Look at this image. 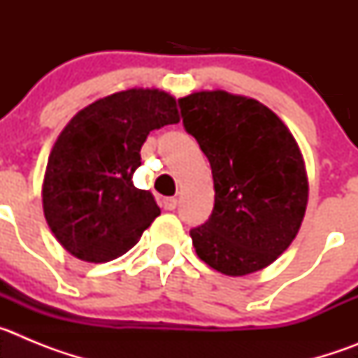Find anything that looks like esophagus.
<instances>
[{
  "label": "esophagus",
  "instance_id": "34e87169",
  "mask_svg": "<svg viewBox=\"0 0 358 358\" xmlns=\"http://www.w3.org/2000/svg\"><path fill=\"white\" fill-rule=\"evenodd\" d=\"M163 208L166 211H173L177 208V199L176 197H166L163 199Z\"/></svg>",
  "mask_w": 358,
  "mask_h": 358
}]
</instances>
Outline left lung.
I'll return each instance as SVG.
<instances>
[{
  "mask_svg": "<svg viewBox=\"0 0 358 358\" xmlns=\"http://www.w3.org/2000/svg\"><path fill=\"white\" fill-rule=\"evenodd\" d=\"M179 103L215 185L211 217L189 231L195 252L226 276L268 267L296 238L308 204L296 138L274 110L243 94L195 91Z\"/></svg>",
  "mask_w": 358,
  "mask_h": 358,
  "instance_id": "obj_1",
  "label": "left lung"
}]
</instances>
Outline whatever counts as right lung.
<instances>
[{"mask_svg": "<svg viewBox=\"0 0 358 358\" xmlns=\"http://www.w3.org/2000/svg\"><path fill=\"white\" fill-rule=\"evenodd\" d=\"M181 120L176 96L132 87L98 98L69 120L50 152L43 211L53 236L82 262L125 255L161 210L132 182L150 131Z\"/></svg>", "mask_w": 358, "mask_h": 358, "instance_id": "add662e5", "label": "right lung"}]
</instances>
